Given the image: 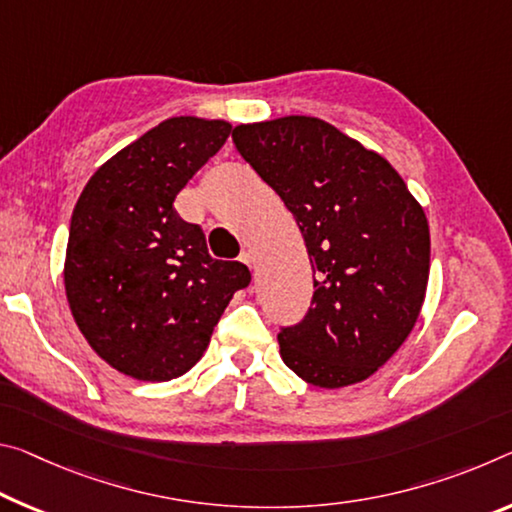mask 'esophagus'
Wrapping results in <instances>:
<instances>
[{
	"mask_svg": "<svg viewBox=\"0 0 512 512\" xmlns=\"http://www.w3.org/2000/svg\"><path fill=\"white\" fill-rule=\"evenodd\" d=\"M239 262H241V264H246L248 269H253V264H255V262H253V255L246 253V250H243V253L239 255Z\"/></svg>",
	"mask_w": 512,
	"mask_h": 512,
	"instance_id": "esophagus-1",
	"label": "esophagus"
}]
</instances>
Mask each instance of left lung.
<instances>
[{"label": "left lung", "instance_id": "obj_1", "mask_svg": "<svg viewBox=\"0 0 512 512\" xmlns=\"http://www.w3.org/2000/svg\"><path fill=\"white\" fill-rule=\"evenodd\" d=\"M232 139L294 214L316 275L310 312L278 332L282 362L314 387L362 383L399 351L424 305V207L383 154L321 118L243 123Z\"/></svg>", "mask_w": 512, "mask_h": 512}]
</instances>
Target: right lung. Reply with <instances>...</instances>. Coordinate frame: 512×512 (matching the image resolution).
Returning a JSON list of instances; mask_svg holds the SVG:
<instances>
[{
  "label": "right lung",
  "instance_id": "1",
  "mask_svg": "<svg viewBox=\"0 0 512 512\" xmlns=\"http://www.w3.org/2000/svg\"><path fill=\"white\" fill-rule=\"evenodd\" d=\"M230 132L227 120H164L104 161L72 212L63 264L72 319L129 378L166 383L196 367L250 282L246 264L209 257L205 234L173 205Z\"/></svg>",
  "mask_w": 512,
  "mask_h": 512
}]
</instances>
